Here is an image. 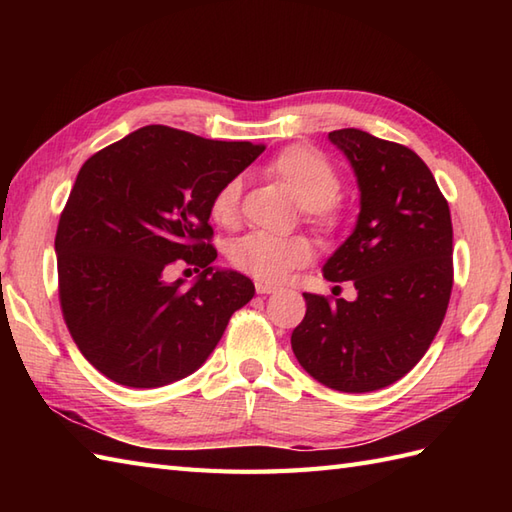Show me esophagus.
I'll return each instance as SVG.
<instances>
[{
  "label": "esophagus",
  "mask_w": 512,
  "mask_h": 512,
  "mask_svg": "<svg viewBox=\"0 0 512 512\" xmlns=\"http://www.w3.org/2000/svg\"><path fill=\"white\" fill-rule=\"evenodd\" d=\"M255 290L259 292V295H273V292H277V286H273V284H266V281H257V284H255Z\"/></svg>",
  "instance_id": "esophagus-1"
}]
</instances>
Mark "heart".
<instances>
[{
    "label": "heart",
    "instance_id": "heart-1",
    "mask_svg": "<svg viewBox=\"0 0 512 512\" xmlns=\"http://www.w3.org/2000/svg\"><path fill=\"white\" fill-rule=\"evenodd\" d=\"M268 171L284 182L295 202L306 209V220L321 233H334L341 226V211L334 198L341 191V176L330 158L314 147L295 145L281 151ZM242 178H228L217 187L209 202L213 222L233 226L239 215ZM228 259L242 273L259 281H281L292 270L312 259V246L303 237H277L266 233H246L228 246Z\"/></svg>",
    "mask_w": 512,
    "mask_h": 512
}]
</instances>
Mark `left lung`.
Instances as JSON below:
<instances>
[{"mask_svg":"<svg viewBox=\"0 0 512 512\" xmlns=\"http://www.w3.org/2000/svg\"><path fill=\"white\" fill-rule=\"evenodd\" d=\"M328 138L354 169L361 213L323 277L352 281L358 295L303 292L306 317L290 343L319 383L365 394L411 372L436 339L453 288L451 211L416 151L354 127Z\"/></svg>","mask_w":512,"mask_h":512,"instance_id":"obj_1","label":"left lung"}]
</instances>
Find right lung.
Instances as JSON below:
<instances>
[{
  "label": "right lung",
  "mask_w": 512,
  "mask_h": 512,
  "mask_svg": "<svg viewBox=\"0 0 512 512\" xmlns=\"http://www.w3.org/2000/svg\"><path fill=\"white\" fill-rule=\"evenodd\" d=\"M264 149L147 125L85 160L54 237L59 301L76 347L114 383L193 374L253 299V281L213 266L209 202ZM178 258L203 270L191 289L164 279Z\"/></svg>",
  "instance_id": "obj_1"
}]
</instances>
